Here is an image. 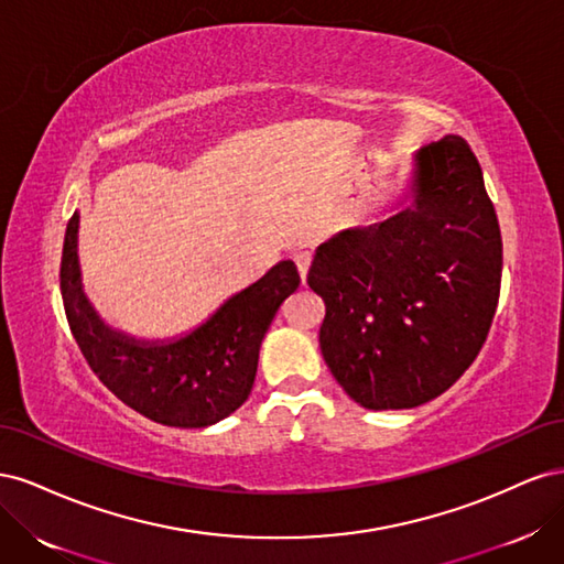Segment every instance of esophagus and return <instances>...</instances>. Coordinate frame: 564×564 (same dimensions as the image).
<instances>
[{"label": "esophagus", "mask_w": 564, "mask_h": 564, "mask_svg": "<svg viewBox=\"0 0 564 564\" xmlns=\"http://www.w3.org/2000/svg\"><path fill=\"white\" fill-rule=\"evenodd\" d=\"M311 261H313V253H311V251H296V253H294V263H296V268H299L301 282H305V275H308Z\"/></svg>", "instance_id": "1"}]
</instances>
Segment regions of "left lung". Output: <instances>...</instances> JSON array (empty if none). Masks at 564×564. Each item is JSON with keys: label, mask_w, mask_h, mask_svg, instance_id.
<instances>
[{"label": "left lung", "mask_w": 564, "mask_h": 564, "mask_svg": "<svg viewBox=\"0 0 564 564\" xmlns=\"http://www.w3.org/2000/svg\"><path fill=\"white\" fill-rule=\"evenodd\" d=\"M406 207L315 249L319 348L365 409H412L452 388L497 313L503 245L482 169L460 135L414 152Z\"/></svg>", "instance_id": "obj_1"}]
</instances>
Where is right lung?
<instances>
[{
	"label": "right lung",
	"instance_id": "add662e5",
	"mask_svg": "<svg viewBox=\"0 0 564 564\" xmlns=\"http://www.w3.org/2000/svg\"><path fill=\"white\" fill-rule=\"evenodd\" d=\"M77 232L75 212L63 242L61 294L77 346L104 386L139 414L174 429H207L240 409L270 322L301 284L294 261L272 265L193 332L143 340L112 329L94 311L82 289Z\"/></svg>",
	"mask_w": 564,
	"mask_h": 564
}]
</instances>
